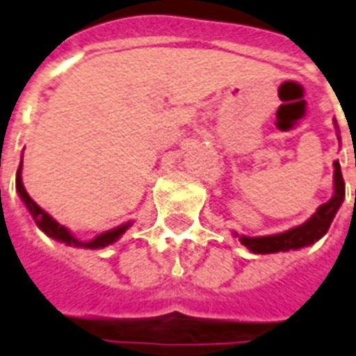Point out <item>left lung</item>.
<instances>
[{
  "mask_svg": "<svg viewBox=\"0 0 356 356\" xmlns=\"http://www.w3.org/2000/svg\"><path fill=\"white\" fill-rule=\"evenodd\" d=\"M343 197H346V184H343L340 163L334 161V193H332L329 202L321 204L318 211L307 222H302L301 227L290 228V230H286L282 234H273V236H260V238L241 236L239 241L247 249L252 250L254 254H271V252H286V250L308 247V245L316 243L318 239H321L327 234L336 211L340 209L341 202H343Z\"/></svg>",
  "mask_w": 356,
  "mask_h": 356,
  "instance_id": "8db88e82",
  "label": "left lung"
}]
</instances>
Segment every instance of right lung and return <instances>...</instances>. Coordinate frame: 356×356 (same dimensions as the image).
Returning a JSON list of instances; mask_svg holds the SVG:
<instances>
[{
    "mask_svg": "<svg viewBox=\"0 0 356 356\" xmlns=\"http://www.w3.org/2000/svg\"><path fill=\"white\" fill-rule=\"evenodd\" d=\"M16 191H18L20 198L24 200L27 209H29V213H31V217L35 219V222H37V227L40 228L48 238L57 239V241H60V243L70 245V247L104 249V247H107V245L115 243V241H117V239L120 238L126 230H128L129 225H131V222H126V225H122V227L113 228V230H107V232L96 236V238L90 239V241H79L78 238H74L72 232H70L68 228H65L63 225H59V222L55 221L54 217L48 216V213H46V211H44V209L40 208V206H38V204L35 202L29 195H27L26 187H24V184H22V163L20 167H18V172H16Z\"/></svg>",
    "mask_w": 356,
    "mask_h": 356,
    "instance_id": "right-lung-1",
    "label": "right lung"
}]
</instances>
